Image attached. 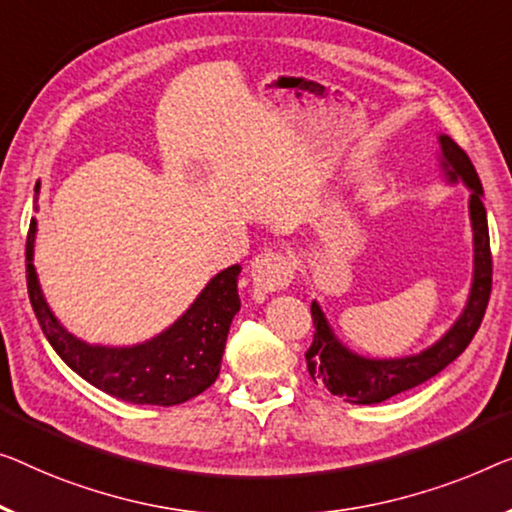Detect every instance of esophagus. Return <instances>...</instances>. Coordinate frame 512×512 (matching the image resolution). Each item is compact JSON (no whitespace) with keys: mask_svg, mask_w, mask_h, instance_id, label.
Listing matches in <instances>:
<instances>
[{"mask_svg":"<svg viewBox=\"0 0 512 512\" xmlns=\"http://www.w3.org/2000/svg\"><path fill=\"white\" fill-rule=\"evenodd\" d=\"M250 278L257 296L285 289L294 278V262L280 250H264L262 255L253 259L250 266Z\"/></svg>","mask_w":512,"mask_h":512,"instance_id":"obj_1","label":"esophagus"}]
</instances>
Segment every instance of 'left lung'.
I'll use <instances>...</instances> for the list:
<instances>
[{
    "label": "left lung",
    "instance_id": "obj_1",
    "mask_svg": "<svg viewBox=\"0 0 512 512\" xmlns=\"http://www.w3.org/2000/svg\"><path fill=\"white\" fill-rule=\"evenodd\" d=\"M439 142L448 177L451 181L460 177L471 188L469 213L471 225H474V285H471L469 303L453 329L437 345L416 356L391 358V361L363 358L342 347L326 322L324 312L319 310L317 303H312L310 312L315 335L305 352L308 372L315 384H324L333 395L352 404L384 402L439 375L448 363H453L469 347L485 317L487 301L492 294V250L487 213L483 207V186H480L476 167L469 160L467 151L448 135H441Z\"/></svg>",
    "mask_w": 512,
    "mask_h": 512
}]
</instances>
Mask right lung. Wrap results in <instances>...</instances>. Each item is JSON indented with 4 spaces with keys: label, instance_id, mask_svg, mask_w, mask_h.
Here are the masks:
<instances>
[{
    "label": "right lung",
    "instance_id": "add662e5",
    "mask_svg": "<svg viewBox=\"0 0 512 512\" xmlns=\"http://www.w3.org/2000/svg\"><path fill=\"white\" fill-rule=\"evenodd\" d=\"M34 234L36 218L29 223L25 246L29 301L45 338L68 368L112 398L156 407L186 402L207 391L216 381L230 324L241 308L236 289V278L241 273L239 264L220 271L186 310V315L158 338L121 349L91 347L73 338L45 303L32 264Z\"/></svg>",
    "mask_w": 512,
    "mask_h": 512
}]
</instances>
